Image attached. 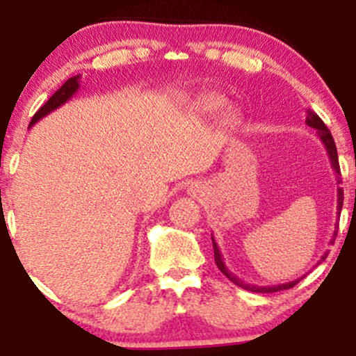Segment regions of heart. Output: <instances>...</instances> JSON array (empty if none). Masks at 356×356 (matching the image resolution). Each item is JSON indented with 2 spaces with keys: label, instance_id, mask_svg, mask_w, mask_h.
<instances>
[{
  "label": "heart",
  "instance_id": "heart-1",
  "mask_svg": "<svg viewBox=\"0 0 356 356\" xmlns=\"http://www.w3.org/2000/svg\"><path fill=\"white\" fill-rule=\"evenodd\" d=\"M224 107H226V100L220 99V97H207V99L199 102L197 105L199 112L206 117H216L219 112H222ZM236 120H238V115L234 112H227L224 115V124L226 125H234Z\"/></svg>",
  "mask_w": 356,
  "mask_h": 356
}]
</instances>
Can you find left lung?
I'll return each instance as SVG.
<instances>
[{"label":"left lung","instance_id":"8db88e82","mask_svg":"<svg viewBox=\"0 0 356 356\" xmlns=\"http://www.w3.org/2000/svg\"><path fill=\"white\" fill-rule=\"evenodd\" d=\"M306 125L312 127V129L316 130L318 137L321 138L323 145L326 147V152H328V159L330 162H332V167L333 170L337 172L338 175H340V164H338V154H337V145H334V140L332 137V134H330L328 127H326L325 124H323V120L320 117L316 115V113L313 112V110H306ZM338 184H340V177H338ZM337 214H340L341 212V207H343V189L341 187H338V194H337ZM338 229V227H337ZM338 231L333 232V239L330 241V243H333L334 241V236H337ZM212 248H214V261L216 264H218V268L220 269V273H224L229 280L232 281L234 284H238L239 288L243 289H248V291H252V293H276V291H283V289H289L293 288V286L300 283V280H303V277H298V280L295 281H289V283H284V284H275V286H257V284H248L244 283L243 280H239L238 276L234 275V273H231L229 269H227L226 264H224V259H222V254H220L219 251V246L218 243H216L214 238H212ZM328 256V252H325V254L321 256V261H325V257Z\"/></svg>","mask_w":356,"mask_h":356}]
</instances>
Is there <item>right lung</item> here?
I'll return each instance as SVG.
<instances>
[{
    "mask_svg": "<svg viewBox=\"0 0 356 356\" xmlns=\"http://www.w3.org/2000/svg\"><path fill=\"white\" fill-rule=\"evenodd\" d=\"M79 88H80V75L68 79L63 85H61L60 90H56V92L53 93V95L50 97V100H48L47 104H44L43 107L35 113L33 118H31L30 127L35 125L38 120H42L44 115L51 113L53 110H56L58 107H61L63 104H67V102L70 100L76 92H79Z\"/></svg>",
    "mask_w": 356,
    "mask_h": 356,
    "instance_id": "right-lung-1",
    "label": "right lung"
}]
</instances>
